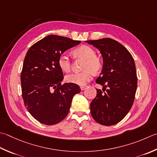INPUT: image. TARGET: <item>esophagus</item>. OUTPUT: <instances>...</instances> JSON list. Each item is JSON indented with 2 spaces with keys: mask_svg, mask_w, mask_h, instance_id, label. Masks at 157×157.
Segmentation results:
<instances>
[{
  "mask_svg": "<svg viewBox=\"0 0 157 157\" xmlns=\"http://www.w3.org/2000/svg\"><path fill=\"white\" fill-rule=\"evenodd\" d=\"M80 88H81L82 90H84V89L86 88V86H82L80 87Z\"/></svg>",
  "mask_w": 157,
  "mask_h": 157,
  "instance_id": "esophagus-1",
  "label": "esophagus"
}]
</instances>
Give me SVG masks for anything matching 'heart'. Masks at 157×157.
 Masks as SVG:
<instances>
[{
	"label": "heart",
	"instance_id": "obj_1",
	"mask_svg": "<svg viewBox=\"0 0 157 157\" xmlns=\"http://www.w3.org/2000/svg\"><path fill=\"white\" fill-rule=\"evenodd\" d=\"M75 53L86 60L85 69L87 70L82 73H70L66 76L65 79L69 83L79 86H84L93 78V71L96 72L100 69L101 63L99 58L96 57V52L90 46L82 45L75 49ZM58 64L63 71L69 72L71 70V62L68 55L65 53L62 54L58 58Z\"/></svg>",
	"mask_w": 157,
	"mask_h": 157
}]
</instances>
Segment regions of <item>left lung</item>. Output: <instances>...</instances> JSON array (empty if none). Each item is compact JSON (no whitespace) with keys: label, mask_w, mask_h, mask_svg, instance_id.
Returning a JSON list of instances; mask_svg holds the SVG:
<instances>
[{"label":"left lung","mask_w":157,"mask_h":157,"mask_svg":"<svg viewBox=\"0 0 157 157\" xmlns=\"http://www.w3.org/2000/svg\"><path fill=\"white\" fill-rule=\"evenodd\" d=\"M86 42L100 51L103 63L96 82L105 92L97 89V96L90 103L91 115L102 125L116 124L125 117L134 101L137 78L133 58L123 45L112 39Z\"/></svg>","instance_id":"8db88e82"}]
</instances>
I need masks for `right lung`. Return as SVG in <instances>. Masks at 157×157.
I'll list each match as a JSON object with an SVG mask.
<instances>
[{"label":"right lung","instance_id":"obj_1","mask_svg":"<svg viewBox=\"0 0 157 157\" xmlns=\"http://www.w3.org/2000/svg\"><path fill=\"white\" fill-rule=\"evenodd\" d=\"M80 43L50 35L27 52L21 73L22 97L28 111L42 124L62 121L68 114L73 96L81 90L71 83L61 84L63 73L58 64L61 54Z\"/></svg>","mask_w":157,"mask_h":157}]
</instances>
